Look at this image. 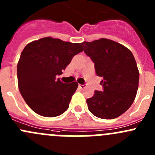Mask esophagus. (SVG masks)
I'll return each mask as SVG.
<instances>
[{
    "instance_id": "esophagus-1",
    "label": "esophagus",
    "mask_w": 155,
    "mask_h": 155,
    "mask_svg": "<svg viewBox=\"0 0 155 155\" xmlns=\"http://www.w3.org/2000/svg\"><path fill=\"white\" fill-rule=\"evenodd\" d=\"M85 86H86V85L85 84H83V85H81V84H79V87H80V88H84Z\"/></svg>"
}]
</instances>
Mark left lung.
Here are the masks:
<instances>
[{
  "label": "left lung",
  "mask_w": 155,
  "mask_h": 155,
  "mask_svg": "<svg viewBox=\"0 0 155 155\" xmlns=\"http://www.w3.org/2000/svg\"><path fill=\"white\" fill-rule=\"evenodd\" d=\"M83 50L102 77V91L87 99L89 111L103 119H113L126 112L135 100L140 73L134 54L123 45L106 38L83 42Z\"/></svg>",
  "instance_id": "8db88e82"
}]
</instances>
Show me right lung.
<instances>
[{
	"label": "right lung",
	"instance_id": "add662e5",
	"mask_svg": "<svg viewBox=\"0 0 155 155\" xmlns=\"http://www.w3.org/2000/svg\"><path fill=\"white\" fill-rule=\"evenodd\" d=\"M82 43L43 37L28 43L17 64L18 86L26 104L34 112L44 117H56L68 109L78 87L76 82L64 83L57 75L78 53Z\"/></svg>",
	"mask_w": 155,
	"mask_h": 155
}]
</instances>
